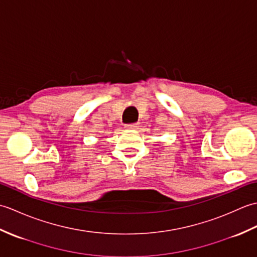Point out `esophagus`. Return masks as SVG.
<instances>
[{
	"mask_svg": "<svg viewBox=\"0 0 257 257\" xmlns=\"http://www.w3.org/2000/svg\"><path fill=\"white\" fill-rule=\"evenodd\" d=\"M125 127H127L128 129H137L139 127V123H129L125 125Z\"/></svg>",
	"mask_w": 257,
	"mask_h": 257,
	"instance_id": "1",
	"label": "esophagus"
}]
</instances>
